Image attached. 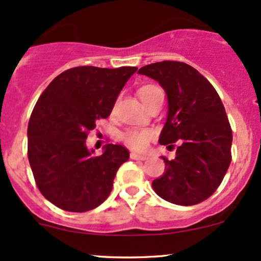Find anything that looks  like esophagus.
Listing matches in <instances>:
<instances>
[{
    "instance_id": "esophagus-1",
    "label": "esophagus",
    "mask_w": 261,
    "mask_h": 261,
    "mask_svg": "<svg viewBox=\"0 0 261 261\" xmlns=\"http://www.w3.org/2000/svg\"><path fill=\"white\" fill-rule=\"evenodd\" d=\"M130 157L133 160H141V161H144V160L147 159V156H146V154H140V153H136V152H131Z\"/></svg>"
}]
</instances>
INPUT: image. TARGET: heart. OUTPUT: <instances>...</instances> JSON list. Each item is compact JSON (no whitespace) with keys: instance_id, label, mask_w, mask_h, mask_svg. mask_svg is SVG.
<instances>
[{"instance_id":"b5f03b06","label":"heart","mask_w":261,"mask_h":261,"mask_svg":"<svg viewBox=\"0 0 261 261\" xmlns=\"http://www.w3.org/2000/svg\"><path fill=\"white\" fill-rule=\"evenodd\" d=\"M156 90H159V88L154 87V85H146V87L140 89L139 95L142 102L145 104L147 99L152 95L153 91ZM151 137H152V133L150 130H128L124 134L126 145L130 146L131 148H135V150H144Z\"/></svg>"}]
</instances>
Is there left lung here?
Returning <instances> with one entry per match:
<instances>
[{
    "mask_svg": "<svg viewBox=\"0 0 261 261\" xmlns=\"http://www.w3.org/2000/svg\"><path fill=\"white\" fill-rule=\"evenodd\" d=\"M137 73L159 82L167 95V119L159 142H177L176 157H162L166 170L152 181L153 191L178 205L203 202L219 187L231 161L233 135L218 93L182 62L152 63Z\"/></svg>",
    "mask_w": 261,
    "mask_h": 261,
    "instance_id": "left-lung-1",
    "label": "left lung"
}]
</instances>
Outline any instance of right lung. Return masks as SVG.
<instances>
[{"label": "right lung", "mask_w": 261, "mask_h": 261, "mask_svg": "<svg viewBox=\"0 0 261 261\" xmlns=\"http://www.w3.org/2000/svg\"><path fill=\"white\" fill-rule=\"evenodd\" d=\"M136 67H76L63 71L39 96L28 124V160L37 187L68 212H88L108 198L117 170L130 157L121 145L95 156L88 133L110 115Z\"/></svg>", "instance_id": "1"}]
</instances>
